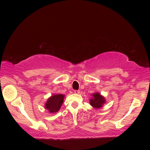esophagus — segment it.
<instances>
[{"label":"esophagus","instance_id":"esophagus-1","mask_svg":"<svg viewBox=\"0 0 150 150\" xmlns=\"http://www.w3.org/2000/svg\"><path fill=\"white\" fill-rule=\"evenodd\" d=\"M80 93V91H79V90H75L74 91V93L75 94H79Z\"/></svg>","mask_w":150,"mask_h":150}]
</instances>
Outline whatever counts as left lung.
Wrapping results in <instances>:
<instances>
[{"label":"left lung","mask_w":150,"mask_h":150,"mask_svg":"<svg viewBox=\"0 0 150 150\" xmlns=\"http://www.w3.org/2000/svg\"><path fill=\"white\" fill-rule=\"evenodd\" d=\"M92 98L90 99V104L94 108H100L106 101L104 98L98 93H95L92 94Z\"/></svg>","instance_id":"left-lung-1"}]
</instances>
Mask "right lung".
<instances>
[{
  "mask_svg": "<svg viewBox=\"0 0 150 150\" xmlns=\"http://www.w3.org/2000/svg\"><path fill=\"white\" fill-rule=\"evenodd\" d=\"M64 95L61 94H54L50 97L45 104V108L49 111L50 113H54L57 112L61 107L62 104L64 101Z\"/></svg>",
  "mask_w": 150,
  "mask_h": 150,
  "instance_id": "add662e5",
  "label": "right lung"
}]
</instances>
